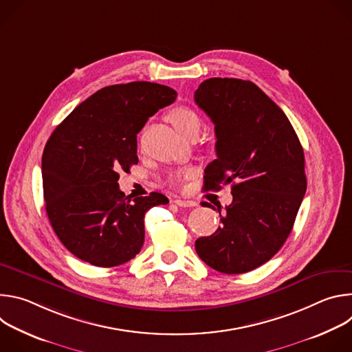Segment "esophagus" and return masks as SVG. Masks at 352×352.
<instances>
[{
    "mask_svg": "<svg viewBox=\"0 0 352 352\" xmlns=\"http://www.w3.org/2000/svg\"><path fill=\"white\" fill-rule=\"evenodd\" d=\"M174 204L177 206H181V208H193V206H196V202H193V200H186V199H175Z\"/></svg>",
    "mask_w": 352,
    "mask_h": 352,
    "instance_id": "1",
    "label": "esophagus"
}]
</instances>
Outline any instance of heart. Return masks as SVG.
<instances>
[{
    "mask_svg": "<svg viewBox=\"0 0 352 352\" xmlns=\"http://www.w3.org/2000/svg\"><path fill=\"white\" fill-rule=\"evenodd\" d=\"M168 120L174 125V128L185 138L192 133H197L200 129V117L195 110L189 107H177L171 110L168 114ZM181 179L182 175L179 174H173L170 177L171 184H178Z\"/></svg>",
    "mask_w": 352,
    "mask_h": 352,
    "instance_id": "obj_1",
    "label": "heart"
}]
</instances>
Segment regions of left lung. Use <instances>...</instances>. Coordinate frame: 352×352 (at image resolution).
Returning <instances> with one entry per match:
<instances>
[{"label":"left lung","instance_id":"obj_1","mask_svg":"<svg viewBox=\"0 0 352 352\" xmlns=\"http://www.w3.org/2000/svg\"><path fill=\"white\" fill-rule=\"evenodd\" d=\"M195 103L213 121L217 139L204 189L231 184L232 193L223 214L217 206L221 227L197 238L195 249L220 273H246L270 261L292 230L307 192L304 148L283 110L250 80L206 79Z\"/></svg>","mask_w":352,"mask_h":352}]
</instances>
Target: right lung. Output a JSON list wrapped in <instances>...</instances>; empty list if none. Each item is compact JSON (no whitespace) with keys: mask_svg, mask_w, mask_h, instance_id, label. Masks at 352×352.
Instances as JSON below:
<instances>
[{"mask_svg":"<svg viewBox=\"0 0 352 352\" xmlns=\"http://www.w3.org/2000/svg\"><path fill=\"white\" fill-rule=\"evenodd\" d=\"M177 91L152 82L111 85L80 103L50 136L41 159L45 212L78 259L114 267L133 259L144 241V213L168 199H131L120 173L138 164L136 135Z\"/></svg>","mask_w":352,"mask_h":352,"instance_id":"1","label":"right lung"}]
</instances>
